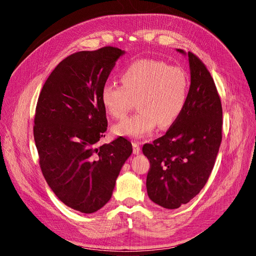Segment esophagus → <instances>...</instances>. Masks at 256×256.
<instances>
[{"label":"esophagus","mask_w":256,"mask_h":256,"mask_svg":"<svg viewBox=\"0 0 256 256\" xmlns=\"http://www.w3.org/2000/svg\"><path fill=\"white\" fill-rule=\"evenodd\" d=\"M132 148H134V154H140V144H138V142H136V141H134V142H132Z\"/></svg>","instance_id":"1"}]
</instances>
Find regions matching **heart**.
Listing matches in <instances>:
<instances>
[{
	"mask_svg": "<svg viewBox=\"0 0 256 256\" xmlns=\"http://www.w3.org/2000/svg\"><path fill=\"white\" fill-rule=\"evenodd\" d=\"M122 86L106 83L102 102L108 114L124 118L136 102L140 110L113 127V132L128 138H141L159 126L166 128L180 118L187 102L189 76L180 66L156 60H138L120 74Z\"/></svg>",
	"mask_w": 256,
	"mask_h": 256,
	"instance_id": "heart-1",
	"label": "heart"
}]
</instances>
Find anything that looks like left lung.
<instances>
[{"label":"left lung","instance_id":"left-lung-1","mask_svg":"<svg viewBox=\"0 0 256 256\" xmlns=\"http://www.w3.org/2000/svg\"><path fill=\"white\" fill-rule=\"evenodd\" d=\"M188 58L191 84L184 111L164 136L142 148L150 164L147 193L168 209L187 204L203 189L222 141V104L212 76L196 54Z\"/></svg>","mask_w":256,"mask_h":256}]
</instances>
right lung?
Segmentation results:
<instances>
[{
  "mask_svg": "<svg viewBox=\"0 0 256 256\" xmlns=\"http://www.w3.org/2000/svg\"><path fill=\"white\" fill-rule=\"evenodd\" d=\"M124 53L106 46L72 54L54 68L38 97L34 140L42 175L62 202L84 214L109 202L132 152L122 136L97 147L108 127L100 94Z\"/></svg>",
  "mask_w": 256,
  "mask_h": 256,
  "instance_id": "1",
  "label": "right lung"
}]
</instances>
